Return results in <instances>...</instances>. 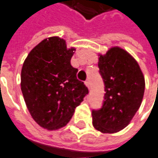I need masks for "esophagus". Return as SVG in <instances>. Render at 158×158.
<instances>
[{"label": "esophagus", "instance_id": "1", "mask_svg": "<svg viewBox=\"0 0 158 158\" xmlns=\"http://www.w3.org/2000/svg\"><path fill=\"white\" fill-rule=\"evenodd\" d=\"M85 84H86V86H87L88 88H90V86H91V82H90V79H89V78L85 81Z\"/></svg>", "mask_w": 158, "mask_h": 158}]
</instances>
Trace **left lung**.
Returning a JSON list of instances; mask_svg holds the SVG:
<instances>
[{
	"label": "left lung",
	"mask_w": 158,
	"mask_h": 158,
	"mask_svg": "<svg viewBox=\"0 0 158 158\" xmlns=\"http://www.w3.org/2000/svg\"><path fill=\"white\" fill-rule=\"evenodd\" d=\"M99 68L105 95L101 107L91 111L92 123L101 132H117L129 124L140 106L144 76L136 60L118 47L99 57Z\"/></svg>",
	"instance_id": "8db88e82"
}]
</instances>
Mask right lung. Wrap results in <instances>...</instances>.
Segmentation results:
<instances>
[{
	"label": "right lung",
	"instance_id": "right-lung-1",
	"mask_svg": "<svg viewBox=\"0 0 158 158\" xmlns=\"http://www.w3.org/2000/svg\"><path fill=\"white\" fill-rule=\"evenodd\" d=\"M75 49L50 37L30 52L21 71V91L28 110L39 125L48 130L65 126L76 106L89 93L76 77L70 60Z\"/></svg>",
	"mask_w": 158,
	"mask_h": 158
}]
</instances>
